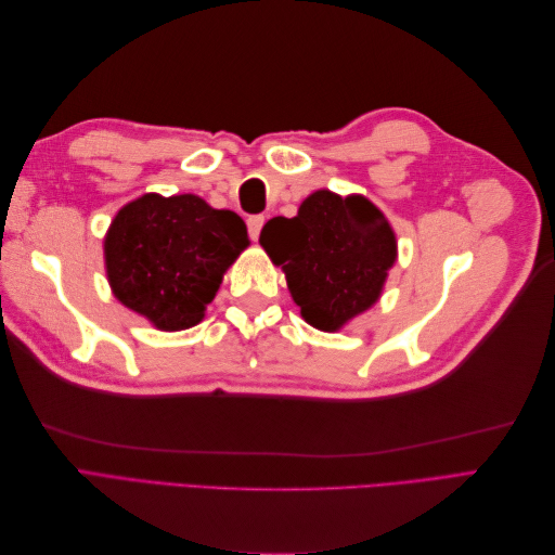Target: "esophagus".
I'll list each match as a JSON object with an SVG mask.
<instances>
[{"label":"esophagus","mask_w":555,"mask_h":555,"mask_svg":"<svg viewBox=\"0 0 555 555\" xmlns=\"http://www.w3.org/2000/svg\"><path fill=\"white\" fill-rule=\"evenodd\" d=\"M263 222H266L263 215H251L249 220H247V231H249V238H251V241L259 238V233H261V229H263Z\"/></svg>","instance_id":"34e87169"}]
</instances>
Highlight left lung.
<instances>
[{
  "label": "left lung",
  "instance_id": "1",
  "mask_svg": "<svg viewBox=\"0 0 555 555\" xmlns=\"http://www.w3.org/2000/svg\"><path fill=\"white\" fill-rule=\"evenodd\" d=\"M259 243L282 266L292 298L308 324L338 331L379 298L396 261V236L363 196L310 194L296 217H273Z\"/></svg>",
  "mask_w": 555,
  "mask_h": 555
}]
</instances>
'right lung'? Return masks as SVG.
<instances>
[{"label": "right lung", "mask_w": 555, "mask_h": 555, "mask_svg": "<svg viewBox=\"0 0 555 555\" xmlns=\"http://www.w3.org/2000/svg\"><path fill=\"white\" fill-rule=\"evenodd\" d=\"M247 243L236 212L215 210L194 194H145L115 215L104 243L106 273L122 306L162 331H182L204 319Z\"/></svg>", "instance_id": "right-lung-1"}]
</instances>
